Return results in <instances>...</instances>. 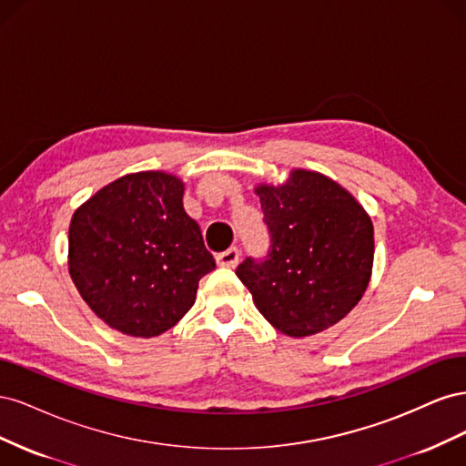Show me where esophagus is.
Here are the masks:
<instances>
[{"label":"esophagus","instance_id":"34e87169","mask_svg":"<svg viewBox=\"0 0 466 466\" xmlns=\"http://www.w3.org/2000/svg\"><path fill=\"white\" fill-rule=\"evenodd\" d=\"M238 258H241V252H238L237 247H231L228 250L219 252V255L216 257L218 264L223 266V268H235L238 264Z\"/></svg>","mask_w":466,"mask_h":466}]
</instances>
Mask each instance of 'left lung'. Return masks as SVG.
Here are the masks:
<instances>
[{"mask_svg":"<svg viewBox=\"0 0 466 466\" xmlns=\"http://www.w3.org/2000/svg\"><path fill=\"white\" fill-rule=\"evenodd\" d=\"M270 250L237 276L262 317L293 338L317 334L358 305L371 279L373 223L332 178L295 168L279 187L255 188Z\"/></svg>","mask_w":466,"mask_h":466,"instance_id":"left-lung-1","label":"left lung"}]
</instances>
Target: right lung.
<instances>
[{"label":"right lung","mask_w":466,"mask_h":466,"mask_svg":"<svg viewBox=\"0 0 466 466\" xmlns=\"http://www.w3.org/2000/svg\"><path fill=\"white\" fill-rule=\"evenodd\" d=\"M182 194L175 175L144 171L116 178L76 209L69 276L110 329L136 338L173 329L216 268Z\"/></svg>","instance_id":"1"}]
</instances>
